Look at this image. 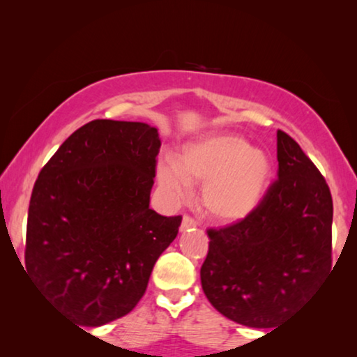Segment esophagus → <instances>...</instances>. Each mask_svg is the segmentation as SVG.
<instances>
[{
	"label": "esophagus",
	"instance_id": "esophagus-1",
	"mask_svg": "<svg viewBox=\"0 0 357 357\" xmlns=\"http://www.w3.org/2000/svg\"><path fill=\"white\" fill-rule=\"evenodd\" d=\"M197 227V221L192 216H183L182 219V226H180V231L185 232V231H190V229Z\"/></svg>",
	"mask_w": 357,
	"mask_h": 357
}]
</instances>
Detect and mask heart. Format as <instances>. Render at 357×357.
Instances as JSON below:
<instances>
[{
	"instance_id": "heart-1",
	"label": "heart",
	"mask_w": 357,
	"mask_h": 357,
	"mask_svg": "<svg viewBox=\"0 0 357 357\" xmlns=\"http://www.w3.org/2000/svg\"><path fill=\"white\" fill-rule=\"evenodd\" d=\"M180 165L174 159L158 164V180L175 199L185 198L192 182L204 183L203 204L213 218L224 222L248 216L265 193L271 162L237 135H213L185 146Z\"/></svg>"
}]
</instances>
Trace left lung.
<instances>
[{
	"instance_id": "8db88e82",
	"label": "left lung",
	"mask_w": 357,
	"mask_h": 357,
	"mask_svg": "<svg viewBox=\"0 0 357 357\" xmlns=\"http://www.w3.org/2000/svg\"><path fill=\"white\" fill-rule=\"evenodd\" d=\"M276 138L278 180L245 219L208 229L199 271L214 309L252 328H275L331 268L328 185L289 135Z\"/></svg>"
}]
</instances>
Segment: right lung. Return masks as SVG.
Wrapping results in <instances>:
<instances>
[{
	"label": "right lung",
	"mask_w": 357,
	"mask_h": 357,
	"mask_svg": "<svg viewBox=\"0 0 357 357\" xmlns=\"http://www.w3.org/2000/svg\"><path fill=\"white\" fill-rule=\"evenodd\" d=\"M160 139L141 121L92 120L43 165L27 216L26 268L81 326L130 314L182 216L149 208Z\"/></svg>",
	"instance_id": "add662e5"
}]
</instances>
